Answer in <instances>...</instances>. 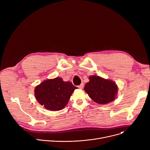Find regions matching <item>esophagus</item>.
<instances>
[{
    "label": "esophagus",
    "mask_w": 150,
    "mask_h": 150,
    "mask_svg": "<svg viewBox=\"0 0 150 150\" xmlns=\"http://www.w3.org/2000/svg\"><path fill=\"white\" fill-rule=\"evenodd\" d=\"M78 88H80V89H82L83 88V83H82L81 85H79L78 86Z\"/></svg>",
    "instance_id": "1"
}]
</instances>
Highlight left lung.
Returning <instances> with one entry per match:
<instances>
[{
	"label": "left lung",
	"mask_w": 150,
	"mask_h": 150,
	"mask_svg": "<svg viewBox=\"0 0 150 150\" xmlns=\"http://www.w3.org/2000/svg\"><path fill=\"white\" fill-rule=\"evenodd\" d=\"M89 79L85 85L84 90L94 101L105 104L115 99L118 90L116 82L96 75L90 76Z\"/></svg>",
	"instance_id": "8db88e82"
}]
</instances>
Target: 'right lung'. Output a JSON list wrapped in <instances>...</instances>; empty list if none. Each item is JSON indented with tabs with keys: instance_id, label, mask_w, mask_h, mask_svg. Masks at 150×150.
Returning a JSON list of instances; mask_svg holds the SVG:
<instances>
[{
	"instance_id": "obj_1",
	"label": "right lung",
	"mask_w": 150,
	"mask_h": 150,
	"mask_svg": "<svg viewBox=\"0 0 150 150\" xmlns=\"http://www.w3.org/2000/svg\"><path fill=\"white\" fill-rule=\"evenodd\" d=\"M76 88L71 82L57 77L42 82L35 87L34 93L38 102L45 109L58 111L65 108Z\"/></svg>"
}]
</instances>
